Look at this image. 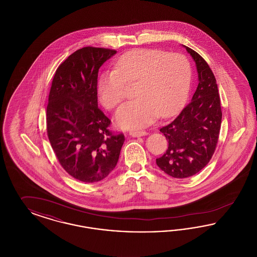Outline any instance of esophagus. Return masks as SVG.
Instances as JSON below:
<instances>
[{
    "mask_svg": "<svg viewBox=\"0 0 257 257\" xmlns=\"http://www.w3.org/2000/svg\"><path fill=\"white\" fill-rule=\"evenodd\" d=\"M130 136H132V137H142V136H146L147 135V132L146 131H143V130H136V131H131L130 133Z\"/></svg>",
    "mask_w": 257,
    "mask_h": 257,
    "instance_id": "34e87169",
    "label": "esophagus"
}]
</instances>
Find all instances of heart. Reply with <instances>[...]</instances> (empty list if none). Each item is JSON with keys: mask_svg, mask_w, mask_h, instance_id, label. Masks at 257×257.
Here are the masks:
<instances>
[{"mask_svg": "<svg viewBox=\"0 0 257 257\" xmlns=\"http://www.w3.org/2000/svg\"><path fill=\"white\" fill-rule=\"evenodd\" d=\"M192 66L182 54L158 49H138L126 53L114 63V69L98 80V96L108 110L114 109L134 86V100L123 104L115 120L122 128H138L159 115L173 113L188 96Z\"/></svg>", "mask_w": 257, "mask_h": 257, "instance_id": "b5f03b06", "label": "heart"}]
</instances>
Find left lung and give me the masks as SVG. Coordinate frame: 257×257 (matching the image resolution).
Listing matches in <instances>:
<instances>
[{"label":"left lung","instance_id":"obj_1","mask_svg":"<svg viewBox=\"0 0 257 257\" xmlns=\"http://www.w3.org/2000/svg\"><path fill=\"white\" fill-rule=\"evenodd\" d=\"M184 47L196 61L198 85L192 101L173 120L160 128L169 147L156 159L162 171L179 179L195 175L209 163L218 144L222 114L211 68L196 51Z\"/></svg>","mask_w":257,"mask_h":257}]
</instances>
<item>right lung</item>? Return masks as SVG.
Segmentation results:
<instances>
[{"instance_id":"add662e5","label":"right lung","mask_w":257,"mask_h":257,"mask_svg":"<svg viewBox=\"0 0 257 257\" xmlns=\"http://www.w3.org/2000/svg\"><path fill=\"white\" fill-rule=\"evenodd\" d=\"M115 50L87 46L77 50L56 70L46 111L47 135L61 167L86 183L107 177L119 158L125 141L98 108L100 66Z\"/></svg>"}]
</instances>
